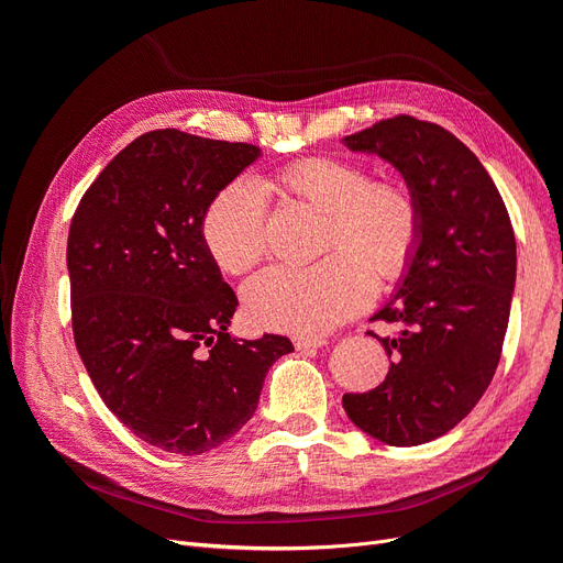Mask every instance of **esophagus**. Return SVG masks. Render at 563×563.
<instances>
[{
  "mask_svg": "<svg viewBox=\"0 0 563 563\" xmlns=\"http://www.w3.org/2000/svg\"><path fill=\"white\" fill-rule=\"evenodd\" d=\"M294 345H296V350H319V347H323V345H329L327 340L323 338H296L294 340Z\"/></svg>",
  "mask_w": 563,
  "mask_h": 563,
  "instance_id": "34e87169",
  "label": "esophagus"
}]
</instances>
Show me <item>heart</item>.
Wrapping results in <instances>:
<instances>
[{
  "mask_svg": "<svg viewBox=\"0 0 563 563\" xmlns=\"http://www.w3.org/2000/svg\"><path fill=\"white\" fill-rule=\"evenodd\" d=\"M284 197L323 213L319 251L308 267L277 265L244 288L251 323L269 331L321 335L366 308L373 282H397L420 244L418 197L399 178H371L368 168L335 157H302L267 180ZM201 240L220 269L242 275L265 249V199L258 185L236 178L203 211Z\"/></svg>",
  "mask_w": 563,
  "mask_h": 563,
  "instance_id": "heart-1",
  "label": "heart"
}]
</instances>
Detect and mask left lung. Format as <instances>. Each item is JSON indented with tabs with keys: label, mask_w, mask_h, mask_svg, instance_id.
Instances as JSON below:
<instances>
[{
	"label": "left lung",
	"mask_w": 563,
	"mask_h": 563,
	"mask_svg": "<svg viewBox=\"0 0 563 563\" xmlns=\"http://www.w3.org/2000/svg\"><path fill=\"white\" fill-rule=\"evenodd\" d=\"M343 143L395 166L422 211L413 261L376 312L399 327L376 335L391 360L387 376L345 395L343 408L383 444L418 446L453 430L498 368L517 279L515 230L482 162L439 124L399 114Z\"/></svg>",
	"instance_id": "1"
}]
</instances>
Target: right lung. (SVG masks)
<instances>
[{
	"instance_id": "add662e5",
	"label": "right lung",
	"mask_w": 563,
	"mask_h": 563,
	"mask_svg": "<svg viewBox=\"0 0 563 563\" xmlns=\"http://www.w3.org/2000/svg\"><path fill=\"white\" fill-rule=\"evenodd\" d=\"M261 157L178 129L129 143L84 192L67 234L75 345L100 399L147 444L201 455L258 408L291 340L228 333L236 296L201 240L211 199Z\"/></svg>"
}]
</instances>
